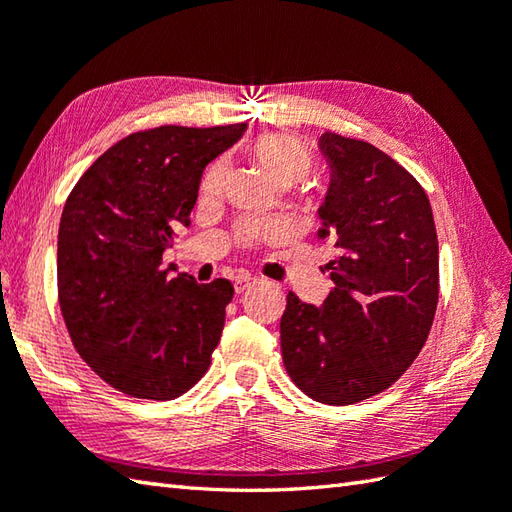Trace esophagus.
Wrapping results in <instances>:
<instances>
[{
	"label": "esophagus",
	"instance_id": "34e87169",
	"mask_svg": "<svg viewBox=\"0 0 512 512\" xmlns=\"http://www.w3.org/2000/svg\"><path fill=\"white\" fill-rule=\"evenodd\" d=\"M255 281H259V279L253 277V275H248V273H239V275L235 277V292H237V295H242V292H244L250 284H255Z\"/></svg>",
	"mask_w": 512,
	"mask_h": 512
}]
</instances>
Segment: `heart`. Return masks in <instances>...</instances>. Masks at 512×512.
Wrapping results in <instances>:
<instances>
[{"label": "heart", "mask_w": 512, "mask_h": 512, "mask_svg": "<svg viewBox=\"0 0 512 512\" xmlns=\"http://www.w3.org/2000/svg\"><path fill=\"white\" fill-rule=\"evenodd\" d=\"M246 151L279 187H292V184L306 180L314 169V156L308 145L290 134H262L250 140ZM224 173V160H213L206 167L200 182L202 195H213L220 191ZM270 231H273L270 224L244 220L237 226V239L242 244H250L257 237L268 235Z\"/></svg>", "instance_id": "b5f03b06"}]
</instances>
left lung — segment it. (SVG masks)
<instances>
[{
    "label": "left lung",
    "mask_w": 512,
    "mask_h": 512,
    "mask_svg": "<svg viewBox=\"0 0 512 512\" xmlns=\"http://www.w3.org/2000/svg\"><path fill=\"white\" fill-rule=\"evenodd\" d=\"M330 189L319 239L332 244L334 290L321 308L288 292L286 372L325 405H354L391 387L416 361L438 308V235L420 182L385 151L325 132Z\"/></svg>",
    "instance_id": "1"
}]
</instances>
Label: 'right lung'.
I'll return each instance as SVG.
<instances>
[{"label": "right lung", "mask_w": 512, "mask_h": 512, "mask_svg": "<svg viewBox=\"0 0 512 512\" xmlns=\"http://www.w3.org/2000/svg\"><path fill=\"white\" fill-rule=\"evenodd\" d=\"M246 123L162 125L118 140L83 173L59 224L57 290L72 345L127 396L173 400L206 374L233 284L169 277L162 253L189 224L202 171Z\"/></svg>", "instance_id": "right-lung-1"}]
</instances>
